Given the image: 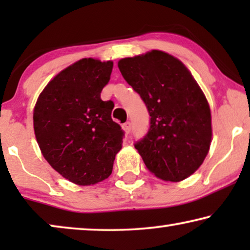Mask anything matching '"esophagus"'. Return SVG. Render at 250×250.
Masks as SVG:
<instances>
[{
    "label": "esophagus",
    "instance_id": "1",
    "mask_svg": "<svg viewBox=\"0 0 250 250\" xmlns=\"http://www.w3.org/2000/svg\"><path fill=\"white\" fill-rule=\"evenodd\" d=\"M123 129H124L126 134H128V133L131 132V123L129 122L124 123V124H123Z\"/></svg>",
    "mask_w": 250,
    "mask_h": 250
}]
</instances>
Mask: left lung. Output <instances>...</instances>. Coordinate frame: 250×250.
<instances>
[{
	"label": "left lung",
	"instance_id": "1",
	"mask_svg": "<svg viewBox=\"0 0 250 250\" xmlns=\"http://www.w3.org/2000/svg\"><path fill=\"white\" fill-rule=\"evenodd\" d=\"M118 68L150 115L148 133L134 145L146 168L170 182L192 175L211 142L209 104L196 80L179 59L158 50L121 59Z\"/></svg>",
	"mask_w": 250,
	"mask_h": 250
}]
</instances>
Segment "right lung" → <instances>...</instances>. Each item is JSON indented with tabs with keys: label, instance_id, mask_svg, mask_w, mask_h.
I'll use <instances>...</instances> for the list:
<instances>
[{
	"label": "right lung",
	"instance_id": "obj_1",
	"mask_svg": "<svg viewBox=\"0 0 250 250\" xmlns=\"http://www.w3.org/2000/svg\"><path fill=\"white\" fill-rule=\"evenodd\" d=\"M112 67V61H77L46 85L34 108V131L43 157L78 186L108 179L122 149L124 132L111 118L114 102L100 97Z\"/></svg>",
	"mask_w": 250,
	"mask_h": 250
}]
</instances>
